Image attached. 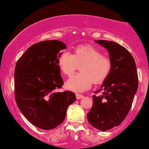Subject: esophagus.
I'll return each instance as SVG.
<instances>
[{"label": "esophagus", "instance_id": "34e87169", "mask_svg": "<svg viewBox=\"0 0 149 149\" xmlns=\"http://www.w3.org/2000/svg\"><path fill=\"white\" fill-rule=\"evenodd\" d=\"M76 98L77 99H81V98H83V95H80V94H76Z\"/></svg>", "mask_w": 149, "mask_h": 149}]
</instances>
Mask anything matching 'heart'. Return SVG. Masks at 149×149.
<instances>
[{
    "label": "heart",
    "instance_id": "heart-1",
    "mask_svg": "<svg viewBox=\"0 0 149 149\" xmlns=\"http://www.w3.org/2000/svg\"><path fill=\"white\" fill-rule=\"evenodd\" d=\"M57 64L61 74L67 77L72 76L79 67L80 74L72 77L65 84L67 90L75 93L90 89L93 82L95 84L102 83L111 69L109 58L91 45H79L72 54L67 51L61 53Z\"/></svg>",
    "mask_w": 149,
    "mask_h": 149
}]
</instances>
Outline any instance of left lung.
I'll return each instance as SVG.
<instances>
[{"mask_svg": "<svg viewBox=\"0 0 149 149\" xmlns=\"http://www.w3.org/2000/svg\"><path fill=\"white\" fill-rule=\"evenodd\" d=\"M108 51L111 69L109 74L93 95V104L87 114L89 123L99 130L119 126L127 115L138 86L135 61L129 51L117 42L95 40Z\"/></svg>", "mask_w": 149, "mask_h": 149, "instance_id": "8db88e82", "label": "left lung"}]
</instances>
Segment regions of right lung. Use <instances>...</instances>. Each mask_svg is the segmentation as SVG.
<instances>
[{
	"mask_svg": "<svg viewBox=\"0 0 149 149\" xmlns=\"http://www.w3.org/2000/svg\"><path fill=\"white\" fill-rule=\"evenodd\" d=\"M66 48L56 40L40 42L29 47L16 64V102L24 117L40 129L61 124L69 106L76 100L74 93L56 91L64 84L57 60Z\"/></svg>",
	"mask_w": 149,
	"mask_h": 149,
	"instance_id": "obj_1",
	"label": "right lung"
}]
</instances>
